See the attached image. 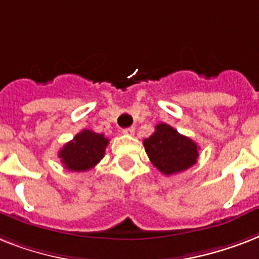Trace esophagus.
Listing matches in <instances>:
<instances>
[{
  "mask_svg": "<svg viewBox=\"0 0 259 259\" xmlns=\"http://www.w3.org/2000/svg\"><path fill=\"white\" fill-rule=\"evenodd\" d=\"M122 133L126 134V136H133V134H134V127H126V129L122 130Z\"/></svg>",
  "mask_w": 259,
  "mask_h": 259,
  "instance_id": "esophagus-1",
  "label": "esophagus"
}]
</instances>
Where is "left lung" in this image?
Listing matches in <instances>:
<instances>
[{"label":"left lung","instance_id":"left-lung-1","mask_svg":"<svg viewBox=\"0 0 259 259\" xmlns=\"http://www.w3.org/2000/svg\"><path fill=\"white\" fill-rule=\"evenodd\" d=\"M146 154L156 168L169 176L195 165L199 146L166 123H158L154 133L144 140Z\"/></svg>","mask_w":259,"mask_h":259}]
</instances>
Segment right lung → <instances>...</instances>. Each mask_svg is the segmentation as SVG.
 Returning a JSON list of instances; mask_svg holds the SVG:
<instances>
[{
    "instance_id": "obj_1",
    "label": "right lung",
    "mask_w": 259,
    "mask_h": 259,
    "mask_svg": "<svg viewBox=\"0 0 259 259\" xmlns=\"http://www.w3.org/2000/svg\"><path fill=\"white\" fill-rule=\"evenodd\" d=\"M107 144L109 140L103 134L82 130L60 149L59 158L67 169L74 172L89 170L103 158Z\"/></svg>"
}]
</instances>
